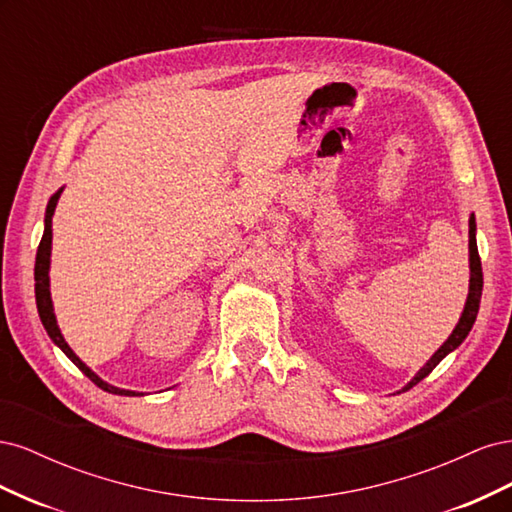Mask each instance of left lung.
I'll use <instances>...</instances> for the list:
<instances>
[{"label":"left lung","mask_w":512,"mask_h":512,"mask_svg":"<svg viewBox=\"0 0 512 512\" xmlns=\"http://www.w3.org/2000/svg\"><path fill=\"white\" fill-rule=\"evenodd\" d=\"M468 247H470V288H468V299H466V305H463L461 318L455 324L453 333L448 335L446 342L436 352L431 354V359L421 369H418L416 374H414V378L404 386V389L397 391V393L410 391L414 384H418L423 378H427L431 371H433V367H436L446 354H451L453 350H457L461 346L463 339H466L468 333L472 331V324L476 320L478 305H480V294H483V269H480L478 247H476V220H474V213L470 215V241H468Z\"/></svg>","instance_id":"left-lung-1"}]
</instances>
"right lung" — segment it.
I'll return each mask as SVG.
<instances>
[{
  "mask_svg": "<svg viewBox=\"0 0 512 512\" xmlns=\"http://www.w3.org/2000/svg\"><path fill=\"white\" fill-rule=\"evenodd\" d=\"M64 192V188H59L51 198H49V205H46V213H44V232H42V241L38 245V254H36V267H34V280H36V305H38V314L40 320L44 324L46 333L53 339V344L64 352L68 359L79 367L83 374L94 382L96 386H100L102 391L106 393H113V395H126V397H138L143 393H136V391H128V389H119V386L108 384L106 380H102L94 369L87 367L79 356L74 354V350L68 346V342L64 339L59 331V324L55 318V309H53V299H51V250H53V215H55V207H57V200Z\"/></svg>",
  "mask_w": 512,
  "mask_h": 512,
  "instance_id": "add662e5",
  "label": "right lung"
}]
</instances>
